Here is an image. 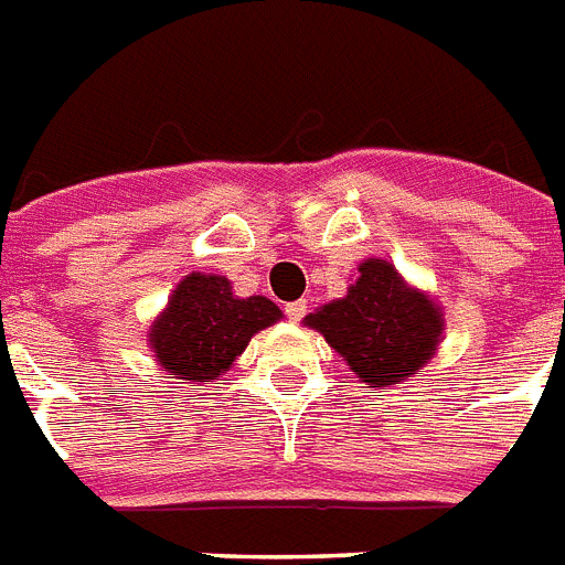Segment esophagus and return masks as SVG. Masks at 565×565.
Here are the masks:
<instances>
[{
  "label": "esophagus",
  "mask_w": 565,
  "mask_h": 565,
  "mask_svg": "<svg viewBox=\"0 0 565 565\" xmlns=\"http://www.w3.org/2000/svg\"><path fill=\"white\" fill-rule=\"evenodd\" d=\"M284 312H287V318L289 321H301L303 316H307V301H292V303H287V307H284Z\"/></svg>",
  "instance_id": "1"
}]
</instances>
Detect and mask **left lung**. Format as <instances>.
Masks as SVG:
<instances>
[{
	"instance_id": "1",
	"label": "left lung",
	"mask_w": 565,
	"mask_h": 565,
	"mask_svg": "<svg viewBox=\"0 0 565 565\" xmlns=\"http://www.w3.org/2000/svg\"><path fill=\"white\" fill-rule=\"evenodd\" d=\"M358 273L347 298L323 303L307 316V323L366 384H398L415 375L438 347L440 312L381 258L364 262Z\"/></svg>"
}]
</instances>
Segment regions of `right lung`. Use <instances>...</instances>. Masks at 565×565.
<instances>
[{
  "mask_svg": "<svg viewBox=\"0 0 565 565\" xmlns=\"http://www.w3.org/2000/svg\"><path fill=\"white\" fill-rule=\"evenodd\" d=\"M269 298H235L222 276L193 273L175 287L170 307L153 323L150 343L167 372L184 381H213L242 355L249 338L276 323Z\"/></svg>",
  "mask_w": 565,
  "mask_h": 565,
  "instance_id": "1",
  "label": "right lung"
}]
</instances>
